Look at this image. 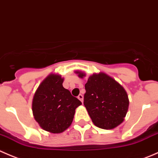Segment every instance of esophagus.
Listing matches in <instances>:
<instances>
[{
    "instance_id": "1",
    "label": "esophagus",
    "mask_w": 158,
    "mask_h": 158,
    "mask_svg": "<svg viewBox=\"0 0 158 158\" xmlns=\"http://www.w3.org/2000/svg\"><path fill=\"white\" fill-rule=\"evenodd\" d=\"M77 98H78L80 101H81V102L83 103V99H84V98H83V95L82 94H79L78 97H77Z\"/></svg>"
}]
</instances>
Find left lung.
<instances>
[{
	"instance_id": "8db88e82",
	"label": "left lung",
	"mask_w": 158,
	"mask_h": 158,
	"mask_svg": "<svg viewBox=\"0 0 158 158\" xmlns=\"http://www.w3.org/2000/svg\"><path fill=\"white\" fill-rule=\"evenodd\" d=\"M80 78L86 77L82 71H74ZM84 104L95 126L110 130L124 121L129 107L127 94L123 86L104 72L89 76L85 84Z\"/></svg>"
}]
</instances>
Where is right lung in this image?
Returning a JSON list of instances; mask_svg holds the SVG:
<instances>
[{
  "mask_svg": "<svg viewBox=\"0 0 158 158\" xmlns=\"http://www.w3.org/2000/svg\"><path fill=\"white\" fill-rule=\"evenodd\" d=\"M64 77L51 73L34 93L32 112L43 130L52 134L64 131L72 124L75 110L81 105L77 98L63 87Z\"/></svg>",
  "mask_w": 158,
  "mask_h": 158,
  "instance_id": "add662e5",
  "label": "right lung"
}]
</instances>
